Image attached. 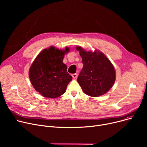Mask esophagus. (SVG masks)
<instances>
[{"mask_svg":"<svg viewBox=\"0 0 147 147\" xmlns=\"http://www.w3.org/2000/svg\"><path fill=\"white\" fill-rule=\"evenodd\" d=\"M78 74L77 73H74V74H72V77L73 79H76L77 78H78Z\"/></svg>","mask_w":147,"mask_h":147,"instance_id":"esophagus-1","label":"esophagus"}]
</instances>
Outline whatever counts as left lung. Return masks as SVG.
<instances>
[{"mask_svg":"<svg viewBox=\"0 0 147 147\" xmlns=\"http://www.w3.org/2000/svg\"><path fill=\"white\" fill-rule=\"evenodd\" d=\"M79 51L83 64L78 82L86 94L91 96L102 95L113 86L115 80L114 68L102 52H86L80 46Z\"/></svg>","mask_w":147,"mask_h":147,"instance_id":"obj_1","label":"left lung"}]
</instances>
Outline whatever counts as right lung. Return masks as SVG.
Listing matches in <instances>:
<instances>
[{
    "instance_id": "obj_1",
    "label": "right lung",
    "mask_w": 147,
    "mask_h": 147,
    "mask_svg": "<svg viewBox=\"0 0 147 147\" xmlns=\"http://www.w3.org/2000/svg\"><path fill=\"white\" fill-rule=\"evenodd\" d=\"M64 50L51 46L42 51L36 58L29 70V77L33 86L42 96L55 98L65 92L72 76L67 71V67L63 63Z\"/></svg>"
}]
</instances>
